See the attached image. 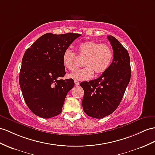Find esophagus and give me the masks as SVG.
I'll list each match as a JSON object with an SVG mask.
<instances>
[{"mask_svg":"<svg viewBox=\"0 0 155 155\" xmlns=\"http://www.w3.org/2000/svg\"><path fill=\"white\" fill-rule=\"evenodd\" d=\"M74 84H75V85H76V86H78L79 85V82L77 80H74Z\"/></svg>","mask_w":155,"mask_h":155,"instance_id":"34e87169","label":"esophagus"}]
</instances>
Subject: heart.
I'll list each match as a JSON object with an SVG mask.
<instances>
[{
    "instance_id": "obj_1",
    "label": "heart",
    "mask_w": 155,
    "mask_h": 155,
    "mask_svg": "<svg viewBox=\"0 0 155 155\" xmlns=\"http://www.w3.org/2000/svg\"><path fill=\"white\" fill-rule=\"evenodd\" d=\"M78 54L85 56L83 60L84 67L78 69L69 74V77L79 81L91 79L95 71L96 74L104 73L109 68L113 60L111 49L104 44L89 41L81 43L78 46ZM62 62L65 68L72 71L77 66L76 55L70 49H66L62 55Z\"/></svg>"
}]
</instances>
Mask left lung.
Here are the masks:
<instances>
[{"instance_id": "left-lung-1", "label": "left lung", "mask_w": 155, "mask_h": 155, "mask_svg": "<svg viewBox=\"0 0 155 155\" xmlns=\"http://www.w3.org/2000/svg\"><path fill=\"white\" fill-rule=\"evenodd\" d=\"M113 50V60L101 76L80 85L84 90L82 107L89 117L101 118L117 109L131 77L128 51L114 37H107Z\"/></svg>"}]
</instances>
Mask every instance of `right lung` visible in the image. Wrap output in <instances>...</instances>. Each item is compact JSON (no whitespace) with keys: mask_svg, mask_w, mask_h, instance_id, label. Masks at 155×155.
Returning <instances> with one entry per match:
<instances>
[{"mask_svg":"<svg viewBox=\"0 0 155 155\" xmlns=\"http://www.w3.org/2000/svg\"><path fill=\"white\" fill-rule=\"evenodd\" d=\"M81 35L46 33L38 38L23 55L19 86L29 109L44 118L58 115L65 99L74 86L72 78L63 80L66 74L62 55Z\"/></svg>","mask_w":155,"mask_h":155,"instance_id":"1","label":"right lung"}]
</instances>
